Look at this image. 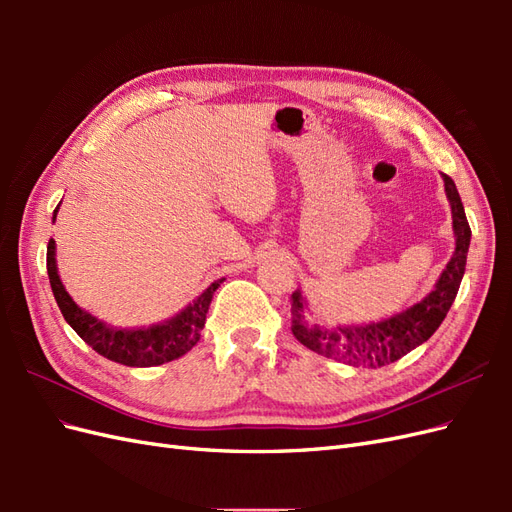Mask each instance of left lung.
<instances>
[{
	"label": "left lung",
	"mask_w": 512,
	"mask_h": 512,
	"mask_svg": "<svg viewBox=\"0 0 512 512\" xmlns=\"http://www.w3.org/2000/svg\"><path fill=\"white\" fill-rule=\"evenodd\" d=\"M444 188L448 200H451L453 230L457 243L455 254L442 271L436 288H433L421 303L412 305L406 312H401L393 318L361 324V327H337L331 331L320 329L305 318L303 297L299 290H294L290 297L292 335L297 337L303 346L352 367L376 369L399 361L401 356H406L410 350L421 346L436 333V329L446 318L448 309H451L457 297L463 271H466V258L472 237V230L466 218V211H463L459 192L455 188V181L448 175H444Z\"/></svg>",
	"instance_id": "8db88e82"
}]
</instances>
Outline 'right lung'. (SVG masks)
<instances>
[{
	"instance_id": "obj_1",
	"label": "right lung",
	"mask_w": 512,
	"mask_h": 512,
	"mask_svg": "<svg viewBox=\"0 0 512 512\" xmlns=\"http://www.w3.org/2000/svg\"><path fill=\"white\" fill-rule=\"evenodd\" d=\"M46 271H49L55 301L70 327L79 333L85 344H89L98 354L106 356L108 361H115L128 367L162 365L168 361H175L188 350H192L200 339V331L205 327L213 292L224 282H213L190 307H185L179 316L164 324H156V327L149 329H115L111 324H104L98 318L83 312V309L72 301L57 275L53 239L49 241V247H46Z\"/></svg>"
}]
</instances>
